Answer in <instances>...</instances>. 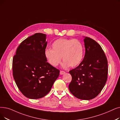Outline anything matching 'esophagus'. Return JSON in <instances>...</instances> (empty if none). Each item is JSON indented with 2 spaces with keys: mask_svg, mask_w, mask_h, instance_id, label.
Instances as JSON below:
<instances>
[{
  "mask_svg": "<svg viewBox=\"0 0 120 120\" xmlns=\"http://www.w3.org/2000/svg\"><path fill=\"white\" fill-rule=\"evenodd\" d=\"M64 74H65V72L64 71H60V74L61 75H64Z\"/></svg>",
  "mask_w": 120,
  "mask_h": 120,
  "instance_id": "obj_1",
  "label": "esophagus"
}]
</instances>
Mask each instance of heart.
I'll use <instances>...</instances> for the list:
<instances>
[{
  "instance_id": "b5f03b06",
  "label": "heart",
  "mask_w": 120,
  "mask_h": 120,
  "mask_svg": "<svg viewBox=\"0 0 120 120\" xmlns=\"http://www.w3.org/2000/svg\"><path fill=\"white\" fill-rule=\"evenodd\" d=\"M51 49H46L45 55L49 63L54 67L61 63L62 57L64 68L75 67L80 64L84 55L83 46L77 40L57 39L52 44Z\"/></svg>"
}]
</instances>
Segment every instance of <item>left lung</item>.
Wrapping results in <instances>:
<instances>
[{"label":"left lung","mask_w":120,"mask_h":120,"mask_svg":"<svg viewBox=\"0 0 120 120\" xmlns=\"http://www.w3.org/2000/svg\"><path fill=\"white\" fill-rule=\"evenodd\" d=\"M84 38L85 56L79 66L69 71L72 80L69 88L76 98L90 100L96 98L105 84L108 63L101 45L91 38Z\"/></svg>","instance_id":"left-lung-1"}]
</instances>
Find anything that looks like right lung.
Instances as JSON below:
<instances>
[{"mask_svg":"<svg viewBox=\"0 0 120 120\" xmlns=\"http://www.w3.org/2000/svg\"><path fill=\"white\" fill-rule=\"evenodd\" d=\"M46 35L37 33L18 46L13 59V75L22 94L30 99L46 96L59 75L60 71L50 65L45 55Z\"/></svg>","mask_w":120,"mask_h":120,"instance_id":"right-lung-1","label":"right lung"}]
</instances>
